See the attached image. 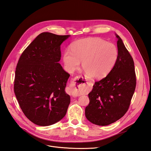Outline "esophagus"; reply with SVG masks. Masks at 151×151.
<instances>
[{
	"mask_svg": "<svg viewBox=\"0 0 151 151\" xmlns=\"http://www.w3.org/2000/svg\"><path fill=\"white\" fill-rule=\"evenodd\" d=\"M77 80H79V77H76L74 79V80H72L71 81V87H72V90L73 94L75 95H78L79 91L83 89V86L82 83H78L77 82H76ZM87 81V80H86Z\"/></svg>",
	"mask_w": 151,
	"mask_h": 151,
	"instance_id": "obj_1",
	"label": "esophagus"
}]
</instances>
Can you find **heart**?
<instances>
[{
	"mask_svg": "<svg viewBox=\"0 0 151 151\" xmlns=\"http://www.w3.org/2000/svg\"><path fill=\"white\" fill-rule=\"evenodd\" d=\"M70 51L66 50L63 60L67 70L72 72L79 67L86 75L94 79H102L111 71L118 57L115 45L98 38H88L75 41Z\"/></svg>",
	"mask_w": 151,
	"mask_h": 151,
	"instance_id": "obj_1",
	"label": "heart"
}]
</instances>
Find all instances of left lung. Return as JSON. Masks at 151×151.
<instances>
[{
	"label": "left lung",
	"mask_w": 151,
	"mask_h": 151,
	"mask_svg": "<svg viewBox=\"0 0 151 151\" xmlns=\"http://www.w3.org/2000/svg\"><path fill=\"white\" fill-rule=\"evenodd\" d=\"M115 35L118 50L116 64L106 77L94 83L85 109L87 119L99 126L111 124L125 115L136 86L133 58L120 36Z\"/></svg>",
	"instance_id": "1"
}]
</instances>
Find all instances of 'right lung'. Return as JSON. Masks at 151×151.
Returning <instances> with one entry per match:
<instances>
[{
	"label": "right lung",
	"instance_id": "1",
	"mask_svg": "<svg viewBox=\"0 0 151 151\" xmlns=\"http://www.w3.org/2000/svg\"><path fill=\"white\" fill-rule=\"evenodd\" d=\"M69 36L40 34L17 64L15 95L25 116L37 125L49 126L62 120L70 103L65 91L70 74L58 63L60 45Z\"/></svg>",
	"mask_w": 151,
	"mask_h": 151
}]
</instances>
